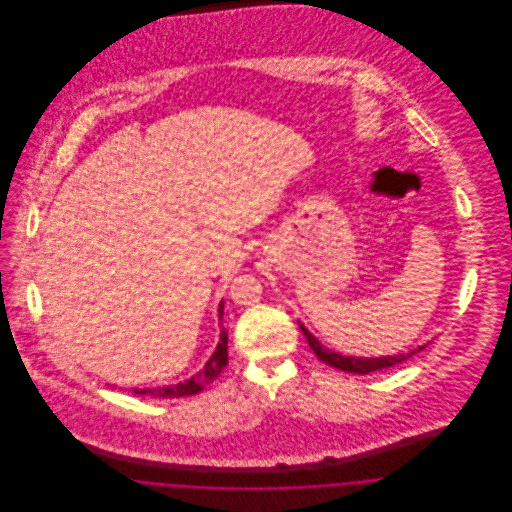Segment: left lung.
Returning <instances> with one entry per match:
<instances>
[{
  "label": "left lung",
  "mask_w": 512,
  "mask_h": 512,
  "mask_svg": "<svg viewBox=\"0 0 512 512\" xmlns=\"http://www.w3.org/2000/svg\"><path fill=\"white\" fill-rule=\"evenodd\" d=\"M299 328L305 334L311 349L315 351V355H317L322 363L334 366V368H340L343 372H353V374H370V372H376V370H384V368L399 365V363L411 359L416 353H420L430 343L428 341L426 345H418L416 349L409 351V353H397V355H386V357H351V355L336 353V351L328 349L326 345H322L318 338H315L301 322H299Z\"/></svg>",
  "instance_id": "8db88e82"
}]
</instances>
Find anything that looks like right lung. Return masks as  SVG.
I'll list each match as a JSON object with an SVG mask.
<instances>
[{
	"label": "right lung",
	"instance_id": "right-lung-1",
	"mask_svg": "<svg viewBox=\"0 0 512 512\" xmlns=\"http://www.w3.org/2000/svg\"><path fill=\"white\" fill-rule=\"evenodd\" d=\"M222 315H224V299L219 303V320H222ZM219 326L220 341L215 353L209 357V361H207V365L203 366V370H199L190 380L180 382V384H172V386H157V388H144V390L134 388L132 391L136 395L176 399V397H188V395H195V393L205 390V386H209L228 363V332L222 328V324H219Z\"/></svg>",
	"mask_w": 512,
	"mask_h": 512
}]
</instances>
